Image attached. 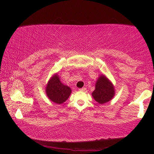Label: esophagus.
Listing matches in <instances>:
<instances>
[{
	"mask_svg": "<svg viewBox=\"0 0 154 154\" xmlns=\"http://www.w3.org/2000/svg\"><path fill=\"white\" fill-rule=\"evenodd\" d=\"M79 90H81V91H86V88H80Z\"/></svg>",
	"mask_w": 154,
	"mask_h": 154,
	"instance_id": "obj_1",
	"label": "esophagus"
}]
</instances>
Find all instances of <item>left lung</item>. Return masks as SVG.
<instances>
[{"mask_svg": "<svg viewBox=\"0 0 154 154\" xmlns=\"http://www.w3.org/2000/svg\"><path fill=\"white\" fill-rule=\"evenodd\" d=\"M114 88L112 83L104 75H101L97 81L95 90L92 93L99 104H104L110 101L114 95Z\"/></svg>", "mask_w": 154, "mask_h": 154, "instance_id": "8db88e82", "label": "left lung"}]
</instances>
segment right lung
I'll return each instance as SVG.
<instances>
[{"instance_id": "right-lung-1", "label": "right lung", "mask_w": 154, "mask_h": 154, "mask_svg": "<svg viewBox=\"0 0 154 154\" xmlns=\"http://www.w3.org/2000/svg\"><path fill=\"white\" fill-rule=\"evenodd\" d=\"M71 92V88L61 83L57 74L51 78L46 87L48 98L57 104L64 103L69 98Z\"/></svg>"}]
</instances>
